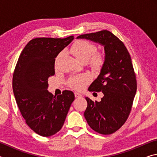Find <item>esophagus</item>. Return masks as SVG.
I'll use <instances>...</instances> for the list:
<instances>
[{"label":"esophagus","mask_w":157,"mask_h":157,"mask_svg":"<svg viewBox=\"0 0 157 157\" xmlns=\"http://www.w3.org/2000/svg\"><path fill=\"white\" fill-rule=\"evenodd\" d=\"M75 98H81V97H82V95L80 94H79V93L75 92Z\"/></svg>","instance_id":"obj_1"}]
</instances>
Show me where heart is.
Listing matches in <instances>:
<instances>
[{"mask_svg": "<svg viewBox=\"0 0 157 157\" xmlns=\"http://www.w3.org/2000/svg\"><path fill=\"white\" fill-rule=\"evenodd\" d=\"M97 48L94 44L86 40H78L74 43L71 52L75 56L83 62L89 60L91 67L95 70H98L102 67L105 62V57L101 52H96ZM63 53L60 52L56 59V63L62 57ZM90 80L88 75L84 74L81 75L71 77L68 80V84L71 88L75 90L83 89L86 84Z\"/></svg>", "mask_w": 157, "mask_h": 157, "instance_id": "b5f03b06", "label": "heart"}]
</instances>
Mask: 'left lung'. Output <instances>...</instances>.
I'll return each mask as SVG.
<instances>
[{
	"instance_id": "obj_1",
	"label": "left lung",
	"mask_w": 157,
	"mask_h": 157,
	"mask_svg": "<svg viewBox=\"0 0 157 157\" xmlns=\"http://www.w3.org/2000/svg\"><path fill=\"white\" fill-rule=\"evenodd\" d=\"M105 46V62L98 78L89 86V91L104 94L100 102L86 97L84 117L91 129L101 134H111L123 125L131 112L137 89L136 74L130 55L118 37L103 30L81 34Z\"/></svg>"
}]
</instances>
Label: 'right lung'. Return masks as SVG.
Masks as SVG:
<instances>
[{
	"mask_svg": "<svg viewBox=\"0 0 157 157\" xmlns=\"http://www.w3.org/2000/svg\"><path fill=\"white\" fill-rule=\"evenodd\" d=\"M73 36L32 39L21 52L13 74L12 89L21 115L31 129L50 136L62 129L75 95L65 90L54 96L48 91V80L55 75L58 54L73 41Z\"/></svg>",
	"mask_w": 157,
	"mask_h": 157,
	"instance_id": "obj_1",
	"label": "right lung"
}]
</instances>
